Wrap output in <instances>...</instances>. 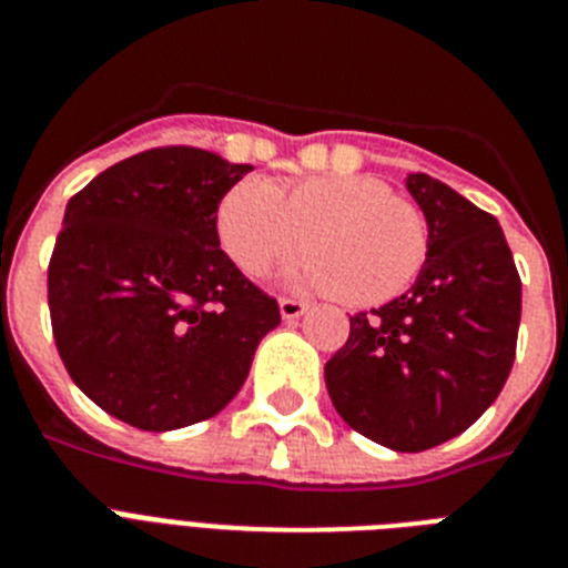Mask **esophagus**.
<instances>
[{"instance_id": "34e87169", "label": "esophagus", "mask_w": 568, "mask_h": 568, "mask_svg": "<svg viewBox=\"0 0 568 568\" xmlns=\"http://www.w3.org/2000/svg\"><path fill=\"white\" fill-rule=\"evenodd\" d=\"M278 310H281V318L295 321V318H301V315L307 313V304H304V301H298V298H281Z\"/></svg>"}]
</instances>
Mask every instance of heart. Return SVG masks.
I'll list each match as a JSON object with an SVG mask.
<instances>
[{
    "mask_svg": "<svg viewBox=\"0 0 568 568\" xmlns=\"http://www.w3.org/2000/svg\"><path fill=\"white\" fill-rule=\"evenodd\" d=\"M219 244L244 275L267 273L298 253L290 281L358 307L398 298L429 250V227L413 202L373 175H313L293 184L241 179L215 210Z\"/></svg>",
    "mask_w": 568,
    "mask_h": 568,
    "instance_id": "b5f03b06",
    "label": "heart"
}]
</instances>
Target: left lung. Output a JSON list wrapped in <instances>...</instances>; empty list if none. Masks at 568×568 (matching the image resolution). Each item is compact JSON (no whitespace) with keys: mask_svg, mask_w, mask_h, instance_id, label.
<instances>
[{"mask_svg":"<svg viewBox=\"0 0 568 568\" xmlns=\"http://www.w3.org/2000/svg\"><path fill=\"white\" fill-rule=\"evenodd\" d=\"M429 224L409 293L349 315V338L324 366L329 398L355 433L424 453L469 429L511 373L520 275L498 219L426 173L406 179Z\"/></svg>","mask_w":568,"mask_h":568,"instance_id":"1","label":"left lung"}]
</instances>
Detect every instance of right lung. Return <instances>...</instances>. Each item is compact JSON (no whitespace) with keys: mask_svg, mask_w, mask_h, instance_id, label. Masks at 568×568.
I'll return each mask as SVG.
<instances>
[{"mask_svg":"<svg viewBox=\"0 0 568 568\" xmlns=\"http://www.w3.org/2000/svg\"><path fill=\"white\" fill-rule=\"evenodd\" d=\"M250 170L210 150L153 148L68 202L48 264L53 341L73 384L135 429L222 413L281 324L278 301L215 235L222 195Z\"/></svg>","mask_w":568,"mask_h":568,"instance_id":"obj_1","label":"right lung"}]
</instances>
